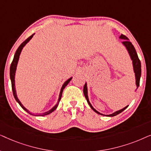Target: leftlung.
<instances>
[{
	"instance_id": "1",
	"label": "left lung",
	"mask_w": 151,
	"mask_h": 151,
	"mask_svg": "<svg viewBox=\"0 0 151 151\" xmlns=\"http://www.w3.org/2000/svg\"><path fill=\"white\" fill-rule=\"evenodd\" d=\"M119 38L124 39V40L122 42V43H123V45L126 47V48L127 49V50L129 53L130 56H131V60H133V69H134V72H135V74L136 85H137V88L138 86H139V80H140V77H141V71H142V70H141V63H140L139 58H138L137 53V52H136L135 47H134L133 45H132V43L129 40V39L128 38L127 36H124V35H123V34H122L121 36H119ZM83 92H84V96H85V98L86 99V101H87L88 104H89L91 108L96 113H98V114H100V115H102V113H99L98 111H97L96 109H95L92 106V105L91 104V103L89 102V100H88V95H87V87H86V84H85V85L84 86ZM128 106H129V105H128V106H127L126 107H124V109H121V110H119V111H116V112L112 113V114L107 115L106 116H109V117L115 116V115H118L119 113L122 112L123 111H124Z\"/></svg>"
}]
</instances>
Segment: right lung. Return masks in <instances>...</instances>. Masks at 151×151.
<instances>
[{"label":"right lung","mask_w":151,"mask_h":151,"mask_svg":"<svg viewBox=\"0 0 151 151\" xmlns=\"http://www.w3.org/2000/svg\"><path fill=\"white\" fill-rule=\"evenodd\" d=\"M34 36V34H32V36L29 37L28 38H27L22 43L21 45H20L19 47H18V48L17 49V50H16V53H15V55H14V59H13V61H12V63L11 64V66H10V79H11V81H12V91H13V94H14V98H15V100L17 101V102L18 104H20V106L22 107V109H24V111H27L28 113H29L31 115H36V116H44V115H48L49 113H52L53 111H55V109H56L57 106H58V104L60 102V100L61 99V97H62V95H63V90L64 88H65V86L67 85L69 83V82L71 81V80L72 79V78H69V80H67V81L65 82V84H63V86H62V88H61V91H60V96H59V98H58V103L56 104H55V106H53L52 109H51V110H49V111H47V112H45L44 113H42V114H39V115H35V114H33V113H30L29 111L25 107L23 106V105L21 104V102H20V100H18V98H17V96H16V89H15V80H14V78H15V73H16V67H17V64H18V59H19V56H20V52H21L22 48H23L24 45H25Z\"/></svg>","instance_id":"1"}]
</instances>
